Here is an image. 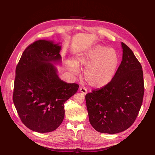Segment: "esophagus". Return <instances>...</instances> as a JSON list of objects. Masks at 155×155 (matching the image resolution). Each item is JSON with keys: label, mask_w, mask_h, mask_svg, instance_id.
<instances>
[{"label": "esophagus", "mask_w": 155, "mask_h": 155, "mask_svg": "<svg viewBox=\"0 0 155 155\" xmlns=\"http://www.w3.org/2000/svg\"><path fill=\"white\" fill-rule=\"evenodd\" d=\"M79 91H80L81 92H82L84 94H86L87 93V90L85 88H83V87H81L80 89H79Z\"/></svg>", "instance_id": "esophagus-1"}]
</instances>
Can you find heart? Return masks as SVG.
<instances>
[{"mask_svg":"<svg viewBox=\"0 0 155 155\" xmlns=\"http://www.w3.org/2000/svg\"><path fill=\"white\" fill-rule=\"evenodd\" d=\"M120 63L118 53L114 48L97 45L87 52L78 55L75 63L68 64V69L74 74L79 73V67L84 68V78L88 85L101 88L113 79Z\"/></svg>","mask_w":155,"mask_h":155,"instance_id":"heart-1","label":"heart"}]
</instances>
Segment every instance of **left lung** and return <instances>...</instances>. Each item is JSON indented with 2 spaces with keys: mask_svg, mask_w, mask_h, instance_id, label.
Instances as JSON below:
<instances>
[{
  "mask_svg": "<svg viewBox=\"0 0 155 155\" xmlns=\"http://www.w3.org/2000/svg\"><path fill=\"white\" fill-rule=\"evenodd\" d=\"M122 61L112 81L85 96L89 121L102 133L116 134L133 125L144 94L143 70L133 51L125 43Z\"/></svg>",
  "mask_w": 155,
  "mask_h": 155,
  "instance_id": "left-lung-1",
  "label": "left lung"
}]
</instances>
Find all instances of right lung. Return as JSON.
<instances>
[{"instance_id":"right-lung-1","label":"right lung","mask_w":155,"mask_h":155,"mask_svg":"<svg viewBox=\"0 0 155 155\" xmlns=\"http://www.w3.org/2000/svg\"><path fill=\"white\" fill-rule=\"evenodd\" d=\"M61 49L53 41H36L23 51L16 67L13 104L22 122L37 133L51 132L61 124L64 102L79 88L61 80L52 64L61 61Z\"/></svg>"}]
</instances>
